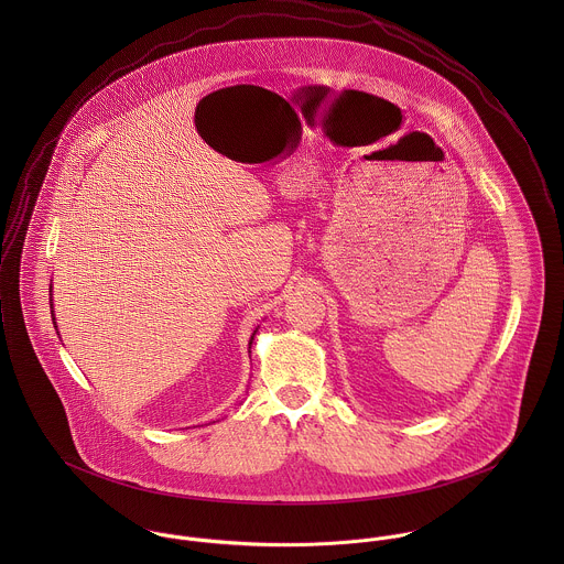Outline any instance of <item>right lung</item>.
Listing matches in <instances>:
<instances>
[{
	"label": "right lung",
	"mask_w": 564,
	"mask_h": 564,
	"mask_svg": "<svg viewBox=\"0 0 564 564\" xmlns=\"http://www.w3.org/2000/svg\"><path fill=\"white\" fill-rule=\"evenodd\" d=\"M52 293V291H50ZM50 306H52V319H54V327H56V317H54V304H52V300H50ZM256 332H258V327L253 329V334H251V338H249V347H251V343H253V336H256Z\"/></svg>",
	"instance_id": "add662e5"
}]
</instances>
